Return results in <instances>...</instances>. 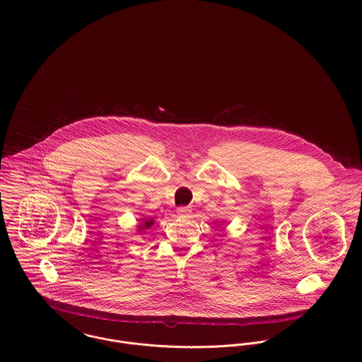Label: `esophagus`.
I'll return each mask as SVG.
<instances>
[{"label": "esophagus", "mask_w": 362, "mask_h": 362, "mask_svg": "<svg viewBox=\"0 0 362 362\" xmlns=\"http://www.w3.org/2000/svg\"><path fill=\"white\" fill-rule=\"evenodd\" d=\"M177 213H178V216L187 217V216L191 214V209H189V207H178V209H177Z\"/></svg>", "instance_id": "34e87169"}]
</instances>
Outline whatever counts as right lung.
Wrapping results in <instances>:
<instances>
[{
  "instance_id": "1",
  "label": "right lung",
  "mask_w": 362,
  "mask_h": 362,
  "mask_svg": "<svg viewBox=\"0 0 362 362\" xmlns=\"http://www.w3.org/2000/svg\"><path fill=\"white\" fill-rule=\"evenodd\" d=\"M141 223H138V233H141V231H144V230H146V228H151L152 226H153V218H141L139 220Z\"/></svg>"
}]
</instances>
